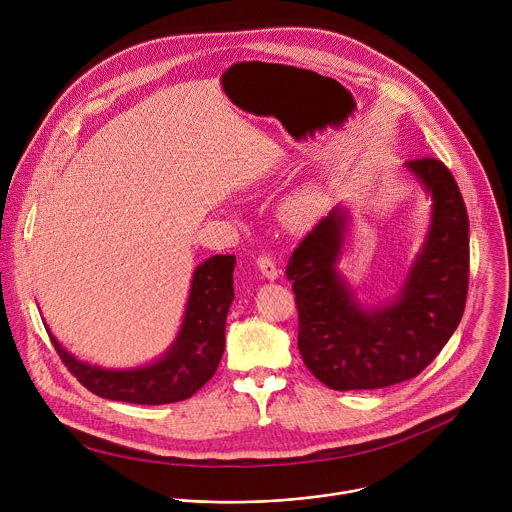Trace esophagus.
<instances>
[{"label": "esophagus", "instance_id": "obj_1", "mask_svg": "<svg viewBox=\"0 0 512 512\" xmlns=\"http://www.w3.org/2000/svg\"><path fill=\"white\" fill-rule=\"evenodd\" d=\"M256 264H258V270L262 272V276H266L268 280H276L278 278V274H280V270H278V266H276V262L270 258V256H266V254H262V256H258V260H256Z\"/></svg>", "mask_w": 512, "mask_h": 512}]
</instances>
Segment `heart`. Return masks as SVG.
I'll list each match as a JSON object with an SVG mask.
<instances>
[{"mask_svg": "<svg viewBox=\"0 0 512 512\" xmlns=\"http://www.w3.org/2000/svg\"><path fill=\"white\" fill-rule=\"evenodd\" d=\"M310 212H312L310 200L306 196H296L286 206V220L294 226H300L310 218Z\"/></svg>", "mask_w": 512, "mask_h": 512, "instance_id": "heart-1", "label": "heart"}]
</instances>
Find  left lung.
<instances>
[{
  "label": "left lung",
  "mask_w": 512,
  "mask_h": 512,
  "mask_svg": "<svg viewBox=\"0 0 512 512\" xmlns=\"http://www.w3.org/2000/svg\"><path fill=\"white\" fill-rule=\"evenodd\" d=\"M404 168L430 194L426 240L398 296L358 302L336 264L350 214L336 206L296 246L286 276L298 308V350L332 390H372L418 376L456 330L468 290V214L450 170L434 158Z\"/></svg>",
  "instance_id": "obj_1"
}]
</instances>
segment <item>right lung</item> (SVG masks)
Wrapping results in <instances>:
<instances>
[{"label": "right lung", "mask_w": 512, "mask_h": 512, "mask_svg": "<svg viewBox=\"0 0 512 512\" xmlns=\"http://www.w3.org/2000/svg\"><path fill=\"white\" fill-rule=\"evenodd\" d=\"M236 256H212L194 270L182 328L168 352L142 368L108 370L72 356L50 340L68 370L94 394L132 404H170L190 398L216 372L226 344V316L234 300Z\"/></svg>", "instance_id": "1"}]
</instances>
